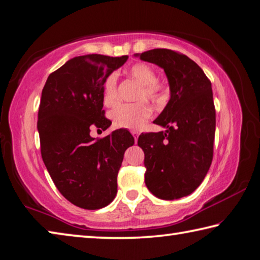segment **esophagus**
<instances>
[{"mask_svg":"<svg viewBox=\"0 0 260 260\" xmlns=\"http://www.w3.org/2000/svg\"><path fill=\"white\" fill-rule=\"evenodd\" d=\"M131 135H133V136H134V138H135V140H136V142H137V139H138V135H139V133H138V131H136V130H133V131H131Z\"/></svg>","mask_w":260,"mask_h":260,"instance_id":"obj_1","label":"esophagus"}]
</instances>
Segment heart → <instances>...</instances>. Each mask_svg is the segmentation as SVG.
I'll return each instance as SVG.
<instances>
[{"mask_svg": "<svg viewBox=\"0 0 260 260\" xmlns=\"http://www.w3.org/2000/svg\"><path fill=\"white\" fill-rule=\"evenodd\" d=\"M127 76L139 84L136 93L135 104H120L110 112V118L115 126L124 129H140L151 117L152 108L145 99L154 104H161L167 95V86L164 82L156 79V72L145 63H136L127 70ZM117 78L110 74L104 82L102 101L105 106H114L117 102Z\"/></svg>", "mask_w": 260, "mask_h": 260, "instance_id": "heart-1", "label": "heart"}]
</instances>
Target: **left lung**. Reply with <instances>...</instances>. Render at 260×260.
Wrapping results in <instances>:
<instances>
[{"instance_id": "obj_1", "label": "left lung", "mask_w": 260, "mask_h": 260, "mask_svg": "<svg viewBox=\"0 0 260 260\" xmlns=\"http://www.w3.org/2000/svg\"><path fill=\"white\" fill-rule=\"evenodd\" d=\"M139 58L167 75L170 99L155 124L160 133L142 134L147 189L161 199L182 198L201 185L213 159L215 107L210 79L192 59L172 49L156 48Z\"/></svg>"}]
</instances>
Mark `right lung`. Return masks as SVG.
Instances as JSON below:
<instances>
[{
    "instance_id": "right-lung-1",
    "label": "right lung",
    "mask_w": 260,
    "mask_h": 260,
    "mask_svg": "<svg viewBox=\"0 0 260 260\" xmlns=\"http://www.w3.org/2000/svg\"><path fill=\"white\" fill-rule=\"evenodd\" d=\"M127 59L92 54L68 61L47 78L38 113L40 150L47 170L63 197L85 210H98L117 193L123 155L135 139L115 130L92 138V127L106 130L104 82Z\"/></svg>"
}]
</instances>
